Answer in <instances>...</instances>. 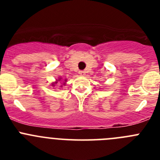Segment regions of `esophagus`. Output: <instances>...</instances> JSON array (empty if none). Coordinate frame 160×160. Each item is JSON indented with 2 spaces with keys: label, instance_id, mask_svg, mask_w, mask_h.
<instances>
[{
  "label": "esophagus",
  "instance_id": "34e87169",
  "mask_svg": "<svg viewBox=\"0 0 160 160\" xmlns=\"http://www.w3.org/2000/svg\"><path fill=\"white\" fill-rule=\"evenodd\" d=\"M79 74L82 76H84L85 74H86V72L83 71V70H81V71H79Z\"/></svg>",
  "mask_w": 160,
  "mask_h": 160
}]
</instances>
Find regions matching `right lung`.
<instances>
[{"label":"right lung","instance_id":"add662e5","mask_svg":"<svg viewBox=\"0 0 160 160\" xmlns=\"http://www.w3.org/2000/svg\"><path fill=\"white\" fill-rule=\"evenodd\" d=\"M58 81H59V80H58Z\"/></svg>","mask_w":160,"mask_h":160}]
</instances>
